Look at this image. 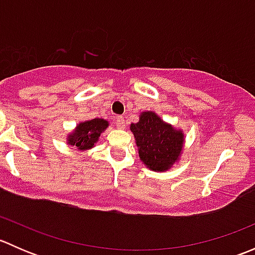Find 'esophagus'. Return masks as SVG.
<instances>
[{"label": "esophagus", "mask_w": 255, "mask_h": 255, "mask_svg": "<svg viewBox=\"0 0 255 255\" xmlns=\"http://www.w3.org/2000/svg\"><path fill=\"white\" fill-rule=\"evenodd\" d=\"M115 125H116V127L120 128V129H123V128L126 127L125 118H123V117H117V118H116V121H115Z\"/></svg>", "instance_id": "1"}]
</instances>
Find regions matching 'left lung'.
Wrapping results in <instances>:
<instances>
[{"label": "left lung", "mask_w": 255, "mask_h": 255, "mask_svg": "<svg viewBox=\"0 0 255 255\" xmlns=\"http://www.w3.org/2000/svg\"><path fill=\"white\" fill-rule=\"evenodd\" d=\"M130 130L134 134L140 160L149 169L168 170L177 160L184 135L164 123L154 112H143L139 122L130 125Z\"/></svg>", "instance_id": "obj_1"}]
</instances>
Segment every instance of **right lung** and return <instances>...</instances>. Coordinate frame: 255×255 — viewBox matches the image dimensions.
<instances>
[{"instance_id": "obj_1", "label": "right lung", "mask_w": 255, "mask_h": 255, "mask_svg": "<svg viewBox=\"0 0 255 255\" xmlns=\"http://www.w3.org/2000/svg\"><path fill=\"white\" fill-rule=\"evenodd\" d=\"M109 126V122L101 118L87 121L80 123L73 134L69 135V144L76 146L78 149H89L99 140L100 134L104 132Z\"/></svg>"}]
</instances>
